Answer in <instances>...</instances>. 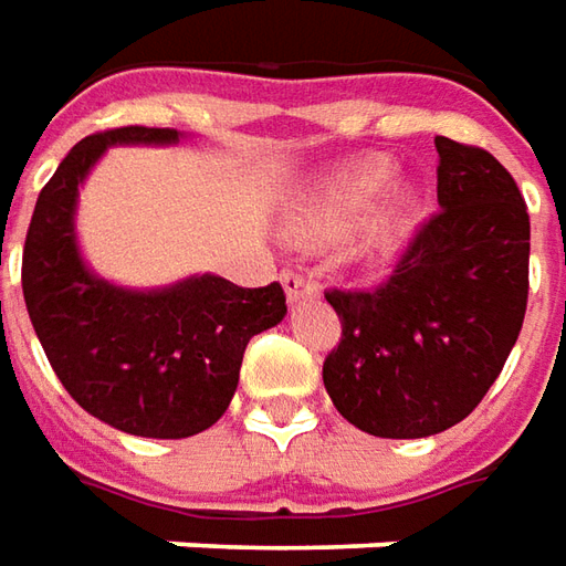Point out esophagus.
<instances>
[{
  "mask_svg": "<svg viewBox=\"0 0 566 566\" xmlns=\"http://www.w3.org/2000/svg\"><path fill=\"white\" fill-rule=\"evenodd\" d=\"M280 283H283V290L290 295V302L317 295V283H314L305 271H283V274H280Z\"/></svg>",
  "mask_w": 566,
  "mask_h": 566,
  "instance_id": "esophagus-1",
  "label": "esophagus"
}]
</instances>
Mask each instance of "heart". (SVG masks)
Segmentation results:
<instances>
[{
    "instance_id": "obj_1",
    "label": "heart",
    "mask_w": 566,
    "mask_h": 566,
    "mask_svg": "<svg viewBox=\"0 0 566 566\" xmlns=\"http://www.w3.org/2000/svg\"><path fill=\"white\" fill-rule=\"evenodd\" d=\"M388 178H391V166L379 163V159L338 171L311 206L307 228L314 233H338L350 228L376 202V197L388 185Z\"/></svg>"
}]
</instances>
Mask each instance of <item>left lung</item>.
<instances>
[{"label":"left lung","mask_w":566,"mask_h":566,"mask_svg":"<svg viewBox=\"0 0 566 566\" xmlns=\"http://www.w3.org/2000/svg\"><path fill=\"white\" fill-rule=\"evenodd\" d=\"M438 202L391 274L329 290L342 338L323 360L335 409L376 438H428L462 422L499 379L524 326L527 202L509 169L438 135Z\"/></svg>","instance_id":"1"}]
</instances>
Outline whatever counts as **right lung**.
<instances>
[{"label": "right lung", "instance_id": "add662e5", "mask_svg": "<svg viewBox=\"0 0 566 566\" xmlns=\"http://www.w3.org/2000/svg\"><path fill=\"white\" fill-rule=\"evenodd\" d=\"M175 128L119 126L82 138L39 190L27 228V314L61 385L85 412L138 438H190L231 403L252 335L286 314L280 283L245 290L202 274L159 292H126L85 271L73 206L107 144H171Z\"/></svg>", "mask_w": 566, "mask_h": 566}]
</instances>
